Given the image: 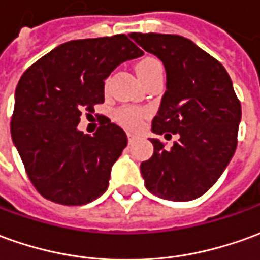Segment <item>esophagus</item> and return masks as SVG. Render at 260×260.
<instances>
[{"label":"esophagus","mask_w":260,"mask_h":260,"mask_svg":"<svg viewBox=\"0 0 260 260\" xmlns=\"http://www.w3.org/2000/svg\"><path fill=\"white\" fill-rule=\"evenodd\" d=\"M127 139H128V143H133V141L136 140V139H137V137H136V136H134V134L128 133V134H127Z\"/></svg>","instance_id":"1"}]
</instances>
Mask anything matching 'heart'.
<instances>
[{"mask_svg": "<svg viewBox=\"0 0 260 260\" xmlns=\"http://www.w3.org/2000/svg\"><path fill=\"white\" fill-rule=\"evenodd\" d=\"M136 72L139 75L141 82L147 80L150 78H154L157 75H162V65L157 58L154 56H144L136 63ZM146 113L137 107L126 106L119 109L116 112V120L119 121L121 126L127 127L130 130H136L141 126L144 120Z\"/></svg>", "mask_w": 260, "mask_h": 260, "instance_id": "heart-1", "label": "heart"}]
</instances>
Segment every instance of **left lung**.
Instances as JSON below:
<instances>
[{
	"mask_svg": "<svg viewBox=\"0 0 260 260\" xmlns=\"http://www.w3.org/2000/svg\"><path fill=\"white\" fill-rule=\"evenodd\" d=\"M130 38L161 59L167 72L151 130L180 136L170 150L151 139L153 155L140 166L144 185L160 198L195 200L218 181L235 153L241 102L222 63L192 41L153 32Z\"/></svg>",
	"mask_w": 260,
	"mask_h": 260,
	"instance_id": "left-lung-1",
	"label": "left lung"
}]
</instances>
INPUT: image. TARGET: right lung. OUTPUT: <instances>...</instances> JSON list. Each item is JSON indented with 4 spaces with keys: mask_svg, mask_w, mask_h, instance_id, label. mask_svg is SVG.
Returning a JSON list of instances; mask_svg holds the SVG:
<instances>
[{
    "mask_svg": "<svg viewBox=\"0 0 260 260\" xmlns=\"http://www.w3.org/2000/svg\"><path fill=\"white\" fill-rule=\"evenodd\" d=\"M143 51L127 35L76 39L56 46L21 76L11 136L32 185L62 205H83L109 187L112 166L127 146L124 130L102 116L83 134L82 112L105 102V79Z\"/></svg>",
    "mask_w": 260,
    "mask_h": 260,
    "instance_id": "right-lung-1",
    "label": "right lung"
}]
</instances>
